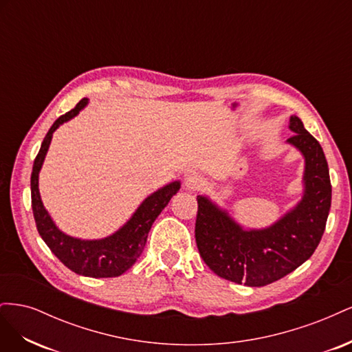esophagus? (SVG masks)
Instances as JSON below:
<instances>
[{
  "label": "esophagus",
  "mask_w": 352,
  "mask_h": 352,
  "mask_svg": "<svg viewBox=\"0 0 352 352\" xmlns=\"http://www.w3.org/2000/svg\"><path fill=\"white\" fill-rule=\"evenodd\" d=\"M185 186L189 190H197L204 186V179H202L201 175L198 173H189L185 177Z\"/></svg>",
  "instance_id": "esophagus-1"
}]
</instances>
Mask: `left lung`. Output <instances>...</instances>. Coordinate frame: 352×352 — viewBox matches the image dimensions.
I'll return each mask as SVG.
<instances>
[{
  "instance_id": "8db88e82",
  "label": "left lung",
  "mask_w": 352,
  "mask_h": 352,
  "mask_svg": "<svg viewBox=\"0 0 352 352\" xmlns=\"http://www.w3.org/2000/svg\"><path fill=\"white\" fill-rule=\"evenodd\" d=\"M286 142L304 157L301 201L269 228L245 229L206 195H198L195 241L199 255L220 278L265 286L311 257L320 243L332 201L329 167L320 144L291 116Z\"/></svg>"
}]
</instances>
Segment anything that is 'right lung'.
<instances>
[{"label":"right lung","mask_w":352,"mask_h":352,"mask_svg":"<svg viewBox=\"0 0 352 352\" xmlns=\"http://www.w3.org/2000/svg\"><path fill=\"white\" fill-rule=\"evenodd\" d=\"M87 104L88 98H83L73 110L60 116L42 141L30 176L32 210H34L36 229L41 238L66 267L78 274L88 276V278H116V276H120L126 270H129L140 257L153 223L172 197L177 194L180 182L175 180V182H170L166 186L157 189L151 195H148L141 202V206L136 208L132 217L107 238L80 239L61 232L42 204L38 188L39 172L48 153L52 133L58 129L60 124L76 117Z\"/></svg>","instance_id":"obj_1"}]
</instances>
